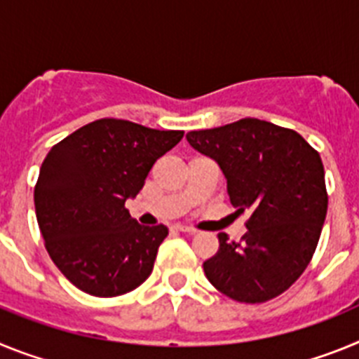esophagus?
<instances>
[{
	"label": "esophagus",
	"instance_id": "34e87169",
	"mask_svg": "<svg viewBox=\"0 0 359 359\" xmlns=\"http://www.w3.org/2000/svg\"><path fill=\"white\" fill-rule=\"evenodd\" d=\"M174 231H183V233H190V236H194L196 230L194 228L190 226H183V224H176V226H172Z\"/></svg>",
	"mask_w": 359,
	"mask_h": 359
}]
</instances>
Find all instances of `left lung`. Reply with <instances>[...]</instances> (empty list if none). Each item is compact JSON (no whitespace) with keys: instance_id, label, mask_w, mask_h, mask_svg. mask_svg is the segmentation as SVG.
Segmentation results:
<instances>
[{"instance_id":"8db88e82","label":"left lung","mask_w":359,"mask_h":359,"mask_svg":"<svg viewBox=\"0 0 359 359\" xmlns=\"http://www.w3.org/2000/svg\"><path fill=\"white\" fill-rule=\"evenodd\" d=\"M187 142L223 170L236 214L250 212L241 243L219 233L205 275L237 302L278 297L309 264L327 214L320 154L298 133L259 118L190 131Z\"/></svg>"}]
</instances>
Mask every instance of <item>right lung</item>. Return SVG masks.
<instances>
[{"label":"right lung","instance_id":"right-lung-1","mask_svg":"<svg viewBox=\"0 0 359 359\" xmlns=\"http://www.w3.org/2000/svg\"><path fill=\"white\" fill-rule=\"evenodd\" d=\"M183 131L102 118L50 149L34 201L52 261L73 286L118 297L151 275L167 226H144L123 205L144 189L154 161Z\"/></svg>","mask_w":359,"mask_h":359}]
</instances>
